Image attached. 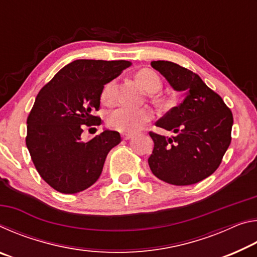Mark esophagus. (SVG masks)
I'll return each mask as SVG.
<instances>
[{"instance_id":"1","label":"esophagus","mask_w":257,"mask_h":257,"mask_svg":"<svg viewBox=\"0 0 257 257\" xmlns=\"http://www.w3.org/2000/svg\"><path fill=\"white\" fill-rule=\"evenodd\" d=\"M122 138L124 139V141H128V139L133 138V135H130V134H122Z\"/></svg>"}]
</instances>
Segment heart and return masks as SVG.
Here are the masks:
<instances>
[{
  "instance_id": "obj_1",
  "label": "heart",
  "mask_w": 257,
  "mask_h": 257,
  "mask_svg": "<svg viewBox=\"0 0 257 257\" xmlns=\"http://www.w3.org/2000/svg\"><path fill=\"white\" fill-rule=\"evenodd\" d=\"M136 80L146 92L151 94L156 93L161 88L160 77L153 70L142 69L136 76ZM113 97V81L107 82L102 90V99L104 102H110ZM153 118V114L147 108H130L127 106H118L108 111L106 122L108 127L123 133H136L141 130L146 123Z\"/></svg>"
}]
</instances>
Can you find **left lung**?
Wrapping results in <instances>:
<instances>
[{"label":"left lung","instance_id":"8db88e82","mask_svg":"<svg viewBox=\"0 0 257 257\" xmlns=\"http://www.w3.org/2000/svg\"><path fill=\"white\" fill-rule=\"evenodd\" d=\"M151 64L173 88L185 92V98L155 123L175 136L150 132L154 142L150 168L155 177L168 184H196L211 176L222 162L231 143L232 112L197 73L170 61H152Z\"/></svg>","mask_w":257,"mask_h":257}]
</instances>
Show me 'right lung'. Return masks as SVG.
I'll list each match as a JSON object with an SVG mask.
<instances>
[{"label": "right lung", "mask_w": 257, "mask_h": 257, "mask_svg": "<svg viewBox=\"0 0 257 257\" xmlns=\"http://www.w3.org/2000/svg\"><path fill=\"white\" fill-rule=\"evenodd\" d=\"M129 61L76 60L67 64L38 93L27 118L26 145L37 172L62 194H76L96 182L106 155L121 142L120 134L104 132L84 142V125H99L104 85Z\"/></svg>", "instance_id": "add662e5"}]
</instances>
